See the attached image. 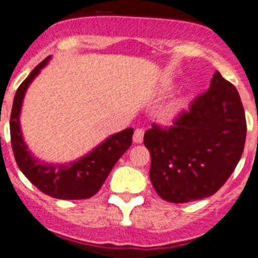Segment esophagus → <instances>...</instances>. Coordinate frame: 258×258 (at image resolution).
I'll list each match as a JSON object with an SVG mask.
<instances>
[{"label": "esophagus", "instance_id": "1", "mask_svg": "<svg viewBox=\"0 0 258 258\" xmlns=\"http://www.w3.org/2000/svg\"><path fill=\"white\" fill-rule=\"evenodd\" d=\"M143 139H144V130H143V128L135 130L134 138H132V140H134V143L140 144L141 141H143Z\"/></svg>", "mask_w": 258, "mask_h": 258}]
</instances>
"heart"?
Segmentation results:
<instances>
[{
  "mask_svg": "<svg viewBox=\"0 0 258 258\" xmlns=\"http://www.w3.org/2000/svg\"><path fill=\"white\" fill-rule=\"evenodd\" d=\"M169 89H171V85H166V86H164V87H163L164 91H168ZM180 105H181L180 101H176V103L171 104V105H169L168 108L166 109V112H164V114H166V117H167V118H173V117H175V115L177 114L178 109H180Z\"/></svg>",
  "mask_w": 258,
  "mask_h": 258,
  "instance_id": "heart-1",
  "label": "heart"
}]
</instances>
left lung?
<instances>
[{
    "instance_id": "left-lung-1",
    "label": "left lung",
    "mask_w": 258,
    "mask_h": 258,
    "mask_svg": "<svg viewBox=\"0 0 258 258\" xmlns=\"http://www.w3.org/2000/svg\"><path fill=\"white\" fill-rule=\"evenodd\" d=\"M247 123L236 89L216 71L210 89L175 126L153 124L144 135L152 157L149 177L162 199L187 203L213 196L235 169Z\"/></svg>"
}]
</instances>
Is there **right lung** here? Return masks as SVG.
Masks as SVG:
<instances>
[{
  "mask_svg": "<svg viewBox=\"0 0 258 258\" xmlns=\"http://www.w3.org/2000/svg\"><path fill=\"white\" fill-rule=\"evenodd\" d=\"M51 56L29 73L16 91L10 117L11 146L14 157L25 177L47 196L56 199H87L100 190L114 164L132 144L134 128L123 130L95 146L91 152L68 163H50L28 149L20 126V113L25 92L34 78L48 64Z\"/></svg>",
  "mask_w": 258,
  "mask_h": 258,
  "instance_id": "add662e5",
  "label": "right lung"
}]
</instances>
